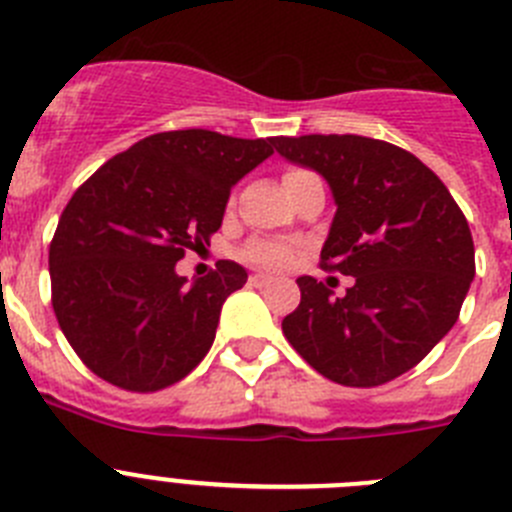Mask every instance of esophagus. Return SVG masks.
Segmentation results:
<instances>
[{
  "instance_id": "1",
  "label": "esophagus",
  "mask_w": 512,
  "mask_h": 512,
  "mask_svg": "<svg viewBox=\"0 0 512 512\" xmlns=\"http://www.w3.org/2000/svg\"><path fill=\"white\" fill-rule=\"evenodd\" d=\"M248 282H251L253 287H264V284L271 282V277L269 274H261L259 271V274H251V277H248Z\"/></svg>"
}]
</instances>
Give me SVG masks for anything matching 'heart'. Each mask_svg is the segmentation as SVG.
I'll return each mask as SVG.
<instances>
[{
    "label": "heart",
    "mask_w": 512,
    "mask_h": 512,
    "mask_svg": "<svg viewBox=\"0 0 512 512\" xmlns=\"http://www.w3.org/2000/svg\"><path fill=\"white\" fill-rule=\"evenodd\" d=\"M302 174L300 169L287 171L284 176H295ZM246 259L253 261V264L269 266V269H284V266L292 264L295 259V251L284 243H274V241H253L246 246Z\"/></svg>",
    "instance_id": "b5f03b06"
}]
</instances>
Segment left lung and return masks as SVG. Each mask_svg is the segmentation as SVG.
Listing matches in <instances>:
<instances>
[{"instance_id":"8db88e82","label":"left lung","mask_w":512,"mask_h":512,"mask_svg":"<svg viewBox=\"0 0 512 512\" xmlns=\"http://www.w3.org/2000/svg\"><path fill=\"white\" fill-rule=\"evenodd\" d=\"M279 156L318 171L336 217L323 269L354 277L343 297L300 277L282 330L307 364L346 387H377L413 369L459 318L474 279L469 223L413 153L364 135L274 140Z\"/></svg>"}]
</instances>
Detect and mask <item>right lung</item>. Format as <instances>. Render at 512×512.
Segmentation results:
<instances>
[{"label": "right lung", "instance_id": "add662e5", "mask_svg": "<svg viewBox=\"0 0 512 512\" xmlns=\"http://www.w3.org/2000/svg\"><path fill=\"white\" fill-rule=\"evenodd\" d=\"M271 153L274 138L171 130L112 156L76 189L48 253L53 310L97 377L156 392L205 359L223 302L248 274L220 261L187 284L176 261L210 246L230 189Z\"/></svg>", "mask_w": 512, "mask_h": 512}]
</instances>
